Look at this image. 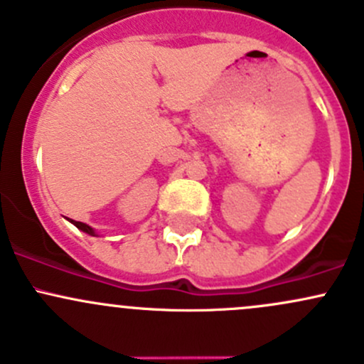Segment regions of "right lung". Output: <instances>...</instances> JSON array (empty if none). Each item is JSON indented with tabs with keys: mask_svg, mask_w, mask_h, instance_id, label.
Instances as JSON below:
<instances>
[{
	"mask_svg": "<svg viewBox=\"0 0 364 364\" xmlns=\"http://www.w3.org/2000/svg\"><path fill=\"white\" fill-rule=\"evenodd\" d=\"M71 223H73L80 231H84V233L92 235V237H95V231H92L91 226H87V224H84V223H78V220H71Z\"/></svg>",
	"mask_w": 364,
	"mask_h": 364,
	"instance_id": "right-lung-1",
	"label": "right lung"
}]
</instances>
